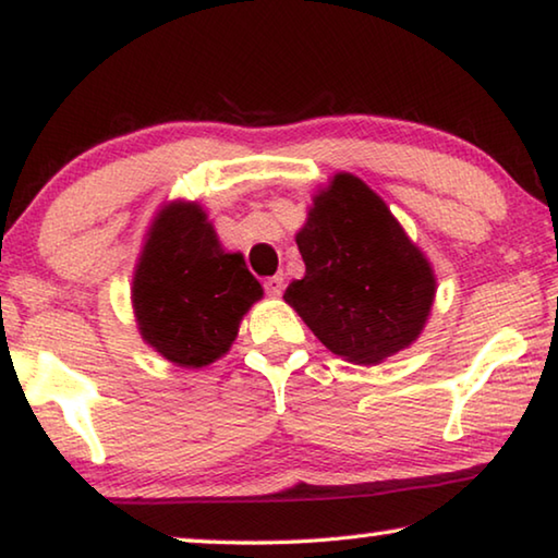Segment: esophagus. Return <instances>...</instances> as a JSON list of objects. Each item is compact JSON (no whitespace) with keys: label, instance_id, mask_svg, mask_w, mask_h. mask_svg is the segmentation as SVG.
Returning <instances> with one entry per match:
<instances>
[{"label":"esophagus","instance_id":"1","mask_svg":"<svg viewBox=\"0 0 558 558\" xmlns=\"http://www.w3.org/2000/svg\"><path fill=\"white\" fill-rule=\"evenodd\" d=\"M264 289H267L269 296H281V289H284V274H274V277L264 281Z\"/></svg>","mask_w":558,"mask_h":558}]
</instances>
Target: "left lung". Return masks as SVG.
Here are the masks:
<instances>
[{
	"mask_svg": "<svg viewBox=\"0 0 558 558\" xmlns=\"http://www.w3.org/2000/svg\"><path fill=\"white\" fill-rule=\"evenodd\" d=\"M296 244L306 274L284 299L328 351L371 365L417 339L435 301L433 267L361 178L333 175Z\"/></svg>",
	"mask_w": 558,
	"mask_h": 558,
	"instance_id": "8db88e82",
	"label": "left lung"
}]
</instances>
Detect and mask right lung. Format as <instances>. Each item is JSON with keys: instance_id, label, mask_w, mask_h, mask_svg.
Here are the masks:
<instances>
[{"instance_id": "1", "label": "right lung", "mask_w": 558, "mask_h": 558, "mask_svg": "<svg viewBox=\"0 0 558 558\" xmlns=\"http://www.w3.org/2000/svg\"><path fill=\"white\" fill-rule=\"evenodd\" d=\"M262 284L240 252H225L197 203H170L153 219L133 277L143 341L182 368L230 351Z\"/></svg>"}]
</instances>
